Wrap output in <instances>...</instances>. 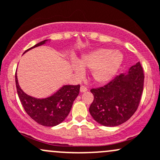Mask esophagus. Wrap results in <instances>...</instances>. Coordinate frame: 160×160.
<instances>
[{"mask_svg": "<svg viewBox=\"0 0 160 160\" xmlns=\"http://www.w3.org/2000/svg\"><path fill=\"white\" fill-rule=\"evenodd\" d=\"M87 90H88V88L84 86V85H81V87H80V92H85Z\"/></svg>", "mask_w": 160, "mask_h": 160, "instance_id": "obj_1", "label": "esophagus"}]
</instances>
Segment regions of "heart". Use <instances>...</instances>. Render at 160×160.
I'll return each mask as SVG.
<instances>
[{"mask_svg": "<svg viewBox=\"0 0 160 160\" xmlns=\"http://www.w3.org/2000/svg\"><path fill=\"white\" fill-rule=\"evenodd\" d=\"M123 61V55L119 51L108 49H98L83 55L73 68L77 75L81 76L83 69L91 70V77L94 82L104 83L115 76Z\"/></svg>", "mask_w": 160, "mask_h": 160, "instance_id": "1", "label": "heart"}]
</instances>
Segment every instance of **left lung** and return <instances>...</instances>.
<instances>
[{
    "label": "left lung",
    "instance_id": "1",
    "mask_svg": "<svg viewBox=\"0 0 160 160\" xmlns=\"http://www.w3.org/2000/svg\"><path fill=\"white\" fill-rule=\"evenodd\" d=\"M144 72L140 62L120 74L108 83L92 88L93 101L90 106L93 118L107 127L118 126L132 117L138 109L144 86Z\"/></svg>",
    "mask_w": 160,
    "mask_h": 160
}]
</instances>
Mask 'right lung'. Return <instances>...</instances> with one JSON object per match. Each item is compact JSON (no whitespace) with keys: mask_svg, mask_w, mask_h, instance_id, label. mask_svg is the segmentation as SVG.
Returning a JSON list of instances; mask_svg holds the SVG:
<instances>
[{"mask_svg":"<svg viewBox=\"0 0 160 160\" xmlns=\"http://www.w3.org/2000/svg\"><path fill=\"white\" fill-rule=\"evenodd\" d=\"M47 40L41 42L29 49L45 44ZM15 83L18 95L27 114L34 121L43 126L52 127L65 120L72 108L74 100L80 93V84L65 85L52 96L42 99L32 98L20 88L15 73Z\"/></svg>","mask_w":160,"mask_h":160,"instance_id":"add662e5","label":"right lung"}]
</instances>
